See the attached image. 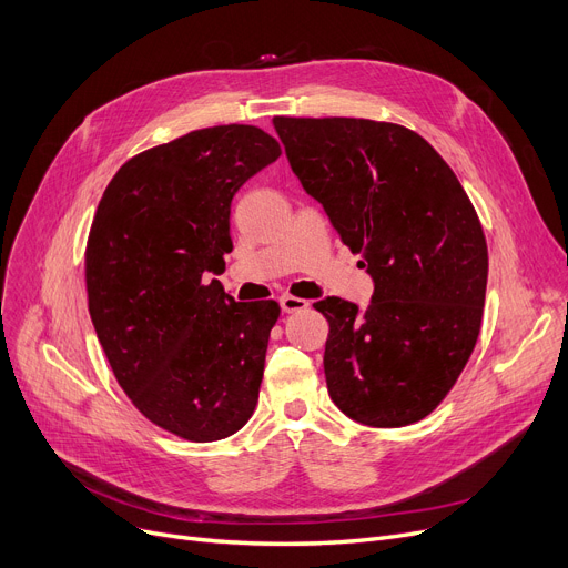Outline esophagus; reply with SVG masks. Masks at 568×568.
Here are the masks:
<instances>
[{
    "label": "esophagus",
    "instance_id": "obj_1",
    "mask_svg": "<svg viewBox=\"0 0 568 568\" xmlns=\"http://www.w3.org/2000/svg\"><path fill=\"white\" fill-rule=\"evenodd\" d=\"M281 308L285 311V313H296V311H304V308H308V302L306 300H300V296H290V294H285V296H281Z\"/></svg>",
    "mask_w": 568,
    "mask_h": 568
}]
</instances>
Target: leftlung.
Segmentation results:
<instances>
[{
  "instance_id": "1",
  "label": "left lung",
  "mask_w": 568,
  "mask_h": 568,
  "mask_svg": "<svg viewBox=\"0 0 568 568\" xmlns=\"http://www.w3.org/2000/svg\"><path fill=\"white\" fill-rule=\"evenodd\" d=\"M292 172L362 253V311L324 296V375L336 407L400 428L449 394L479 338L488 246L454 170L414 131L371 119L274 116Z\"/></svg>"
}]
</instances>
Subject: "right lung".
<instances>
[{
	"label": "right lung",
	"instance_id": "1",
	"mask_svg": "<svg viewBox=\"0 0 568 568\" xmlns=\"http://www.w3.org/2000/svg\"><path fill=\"white\" fill-rule=\"evenodd\" d=\"M281 156L255 126L193 131L133 156L108 184L87 242L99 343L131 403L191 442L242 428L257 405L276 302H234L221 276L230 204Z\"/></svg>",
	"mask_w": 568,
	"mask_h": 568
}]
</instances>
